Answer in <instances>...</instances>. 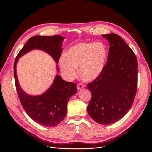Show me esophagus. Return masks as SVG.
Here are the masks:
<instances>
[{"label": "esophagus", "instance_id": "34e87169", "mask_svg": "<svg viewBox=\"0 0 152 152\" xmlns=\"http://www.w3.org/2000/svg\"><path fill=\"white\" fill-rule=\"evenodd\" d=\"M77 89L79 90V89H81L83 88V87H84V85L81 84V83L78 84L77 86Z\"/></svg>", "mask_w": 152, "mask_h": 152}]
</instances>
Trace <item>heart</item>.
<instances>
[{"instance_id":"obj_1","label":"heart","mask_w":152,"mask_h":152,"mask_svg":"<svg viewBox=\"0 0 152 152\" xmlns=\"http://www.w3.org/2000/svg\"><path fill=\"white\" fill-rule=\"evenodd\" d=\"M108 50L101 42L79 43L73 45L59 60V65L68 80H73L80 66V75L86 80H93L103 72Z\"/></svg>"}]
</instances>
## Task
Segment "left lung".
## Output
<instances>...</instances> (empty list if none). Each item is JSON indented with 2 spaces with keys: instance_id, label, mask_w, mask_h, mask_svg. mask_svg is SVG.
<instances>
[{
  "instance_id": "1",
  "label": "left lung",
  "mask_w": 152,
  "mask_h": 152,
  "mask_svg": "<svg viewBox=\"0 0 152 152\" xmlns=\"http://www.w3.org/2000/svg\"><path fill=\"white\" fill-rule=\"evenodd\" d=\"M102 37L110 44L108 59L99 77L87 84L91 93L87 112L96 122L109 125L125 115L134 102L137 61L121 37L113 33Z\"/></svg>"
}]
</instances>
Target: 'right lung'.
<instances>
[{
  "label": "right lung",
  "instance_id": "1",
  "mask_svg": "<svg viewBox=\"0 0 152 152\" xmlns=\"http://www.w3.org/2000/svg\"><path fill=\"white\" fill-rule=\"evenodd\" d=\"M64 39L60 35L32 37L18 54L14 63L15 85L21 104L32 120L45 127L56 126L65 117L67 103L71 96L76 94L77 85L73 82L65 81L56 75L52 86L44 93L40 96L28 95L21 89L18 83L16 63L23 55L35 49L48 53L58 63L62 53L61 46Z\"/></svg>",
  "mask_w": 152,
  "mask_h": 152
}]
</instances>
